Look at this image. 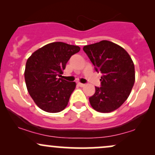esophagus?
I'll return each instance as SVG.
<instances>
[{
  "mask_svg": "<svg viewBox=\"0 0 155 155\" xmlns=\"http://www.w3.org/2000/svg\"><path fill=\"white\" fill-rule=\"evenodd\" d=\"M78 85H79V87H83L85 86L84 84H82V83H78Z\"/></svg>",
  "mask_w": 155,
  "mask_h": 155,
  "instance_id": "obj_1",
  "label": "esophagus"
}]
</instances>
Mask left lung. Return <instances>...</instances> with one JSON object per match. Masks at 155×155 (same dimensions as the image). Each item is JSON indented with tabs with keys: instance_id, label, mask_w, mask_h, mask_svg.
Returning <instances> with one entry per match:
<instances>
[{
	"instance_id": "obj_1",
	"label": "left lung",
	"mask_w": 155,
	"mask_h": 155,
	"mask_svg": "<svg viewBox=\"0 0 155 155\" xmlns=\"http://www.w3.org/2000/svg\"><path fill=\"white\" fill-rule=\"evenodd\" d=\"M83 50L102 74L100 87L89 97L95 111L108 113L120 107L127 99L135 82V67L130 56L122 47L109 41L84 46Z\"/></svg>"
}]
</instances>
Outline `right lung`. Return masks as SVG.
Returning a JSON list of instances; mask_svg holds the SVG:
<instances>
[{
  "instance_id": "right-lung-1",
  "label": "right lung",
  "mask_w": 155,
  "mask_h": 155,
  "mask_svg": "<svg viewBox=\"0 0 155 155\" xmlns=\"http://www.w3.org/2000/svg\"><path fill=\"white\" fill-rule=\"evenodd\" d=\"M80 51L78 46L53 42L36 50L27 60L25 79L28 91L41 109L58 113L67 106L76 83L61 77L67 62Z\"/></svg>"
}]
</instances>
